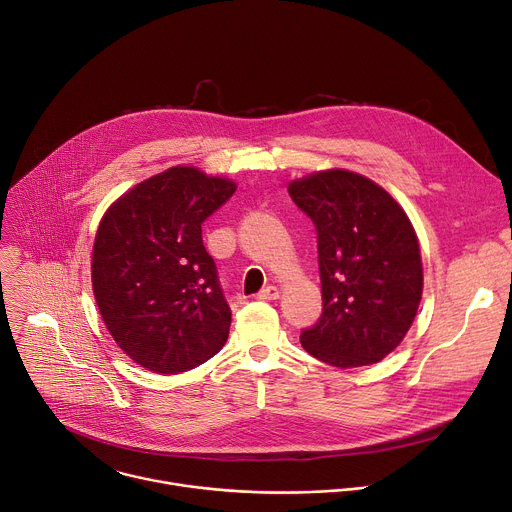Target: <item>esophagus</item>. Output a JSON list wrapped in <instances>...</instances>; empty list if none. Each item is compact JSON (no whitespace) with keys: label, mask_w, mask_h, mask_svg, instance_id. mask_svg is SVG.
Returning a JSON list of instances; mask_svg holds the SVG:
<instances>
[{"label":"esophagus","mask_w":512,"mask_h":512,"mask_svg":"<svg viewBox=\"0 0 512 512\" xmlns=\"http://www.w3.org/2000/svg\"><path fill=\"white\" fill-rule=\"evenodd\" d=\"M278 297V289L276 287H264L258 295H256V299H260V301H274Z\"/></svg>","instance_id":"obj_1"}]
</instances>
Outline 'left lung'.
Segmentation results:
<instances>
[{"label":"left lung","instance_id":"obj_1","mask_svg":"<svg viewBox=\"0 0 512 512\" xmlns=\"http://www.w3.org/2000/svg\"><path fill=\"white\" fill-rule=\"evenodd\" d=\"M313 221L323 313L303 348L337 368L380 362L403 342L423 293L419 242L382 187L350 170H325L289 187Z\"/></svg>","mask_w":512,"mask_h":512}]
</instances>
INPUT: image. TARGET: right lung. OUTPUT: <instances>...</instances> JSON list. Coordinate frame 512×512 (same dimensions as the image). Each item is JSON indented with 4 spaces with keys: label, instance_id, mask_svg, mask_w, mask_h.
<instances>
[{
    "label": "right lung",
    "instance_id": "1",
    "mask_svg": "<svg viewBox=\"0 0 512 512\" xmlns=\"http://www.w3.org/2000/svg\"><path fill=\"white\" fill-rule=\"evenodd\" d=\"M236 185L173 166L136 185L99 223L91 280L116 344L142 368L179 374L213 358L230 333L201 225Z\"/></svg>",
    "mask_w": 512,
    "mask_h": 512
}]
</instances>
